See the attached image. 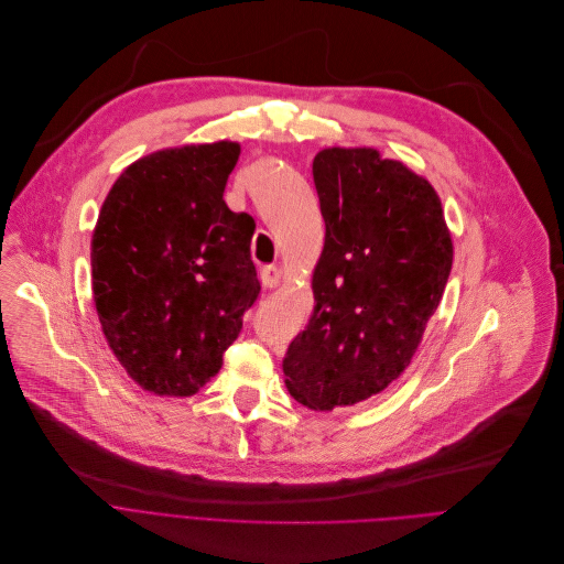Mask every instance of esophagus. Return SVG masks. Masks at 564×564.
Segmentation results:
<instances>
[{
  "instance_id": "esophagus-1",
  "label": "esophagus",
  "mask_w": 564,
  "mask_h": 564,
  "mask_svg": "<svg viewBox=\"0 0 564 564\" xmlns=\"http://www.w3.org/2000/svg\"><path fill=\"white\" fill-rule=\"evenodd\" d=\"M280 278H282L280 268H275V265L261 268V284H263V289H275L280 284Z\"/></svg>"
}]
</instances>
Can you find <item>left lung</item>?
Segmentation results:
<instances>
[{"label":"left lung","mask_w":564,"mask_h":564,"mask_svg":"<svg viewBox=\"0 0 564 564\" xmlns=\"http://www.w3.org/2000/svg\"><path fill=\"white\" fill-rule=\"evenodd\" d=\"M326 223L314 312L282 360L291 397L354 406L411 365L452 271V238L426 178L377 149H324L312 163Z\"/></svg>","instance_id":"1"}]
</instances>
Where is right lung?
Returning a JSON list of instances; mask_svg holds the SVG:
<instances>
[{
  "label": "right lung",
  "mask_w": 564,
  "mask_h": 564,
  "mask_svg": "<svg viewBox=\"0 0 564 564\" xmlns=\"http://www.w3.org/2000/svg\"><path fill=\"white\" fill-rule=\"evenodd\" d=\"M236 142L135 160L107 193L91 236L102 335L144 390L191 397L216 377L261 284L254 220L225 204Z\"/></svg>",
  "instance_id": "add662e5"
}]
</instances>
